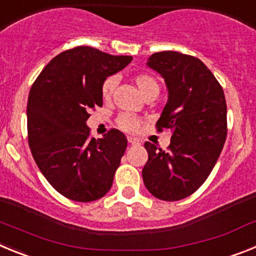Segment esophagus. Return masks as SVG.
Instances as JSON below:
<instances>
[{
  "label": "esophagus",
  "instance_id": "1",
  "mask_svg": "<svg viewBox=\"0 0 256 256\" xmlns=\"http://www.w3.org/2000/svg\"><path fill=\"white\" fill-rule=\"evenodd\" d=\"M128 142H130V144H140L138 140L133 138V137H128Z\"/></svg>",
  "mask_w": 256,
  "mask_h": 256
}]
</instances>
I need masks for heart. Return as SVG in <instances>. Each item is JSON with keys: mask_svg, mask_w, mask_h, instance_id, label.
I'll return each instance as SVG.
<instances>
[{"mask_svg": "<svg viewBox=\"0 0 256 256\" xmlns=\"http://www.w3.org/2000/svg\"><path fill=\"white\" fill-rule=\"evenodd\" d=\"M133 82L137 86L138 91L141 92L142 96L144 98L152 96V94H159L160 86L152 76L148 73H138L133 76ZM115 79L112 76H108L104 82L102 88H101V94L105 101H108L112 98V91H114ZM141 119L137 116H133L130 114H122L118 116L116 124L120 130H126V132H136L141 126Z\"/></svg>", "mask_w": 256, "mask_h": 256, "instance_id": "heart-1", "label": "heart"}]
</instances>
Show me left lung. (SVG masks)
Listing matches in <instances>:
<instances>
[{
    "instance_id": "obj_1",
    "label": "left lung",
    "mask_w": 256,
    "mask_h": 256,
    "mask_svg": "<svg viewBox=\"0 0 256 256\" xmlns=\"http://www.w3.org/2000/svg\"><path fill=\"white\" fill-rule=\"evenodd\" d=\"M148 65L162 74L168 102L156 123L172 133L162 150L144 142L148 160L142 178L151 195L178 201L192 195L212 173L227 137V104L223 88L198 58L176 51L156 52Z\"/></svg>"
}]
</instances>
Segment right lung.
I'll list each match as a JSON object with an SVG mask.
<instances>
[{"label":"right lung","instance_id":"1","mask_svg":"<svg viewBox=\"0 0 256 256\" xmlns=\"http://www.w3.org/2000/svg\"><path fill=\"white\" fill-rule=\"evenodd\" d=\"M132 56H114L88 46L52 58L32 86L26 105L32 155L58 194L79 202L105 196L126 148V136L110 130L91 137L90 110L102 106L101 88Z\"/></svg>","mask_w":256,"mask_h":256}]
</instances>
